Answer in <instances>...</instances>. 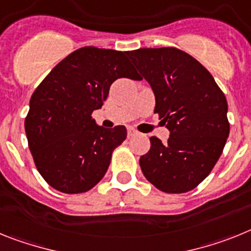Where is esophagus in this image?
I'll return each instance as SVG.
<instances>
[{"label":"esophagus","instance_id":"esophagus-1","mask_svg":"<svg viewBox=\"0 0 251 251\" xmlns=\"http://www.w3.org/2000/svg\"><path fill=\"white\" fill-rule=\"evenodd\" d=\"M135 135H138V131H135L134 128H128V130H127V136H128V138H131V136H135Z\"/></svg>","mask_w":251,"mask_h":251}]
</instances>
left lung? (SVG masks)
<instances>
[{
	"mask_svg": "<svg viewBox=\"0 0 251 251\" xmlns=\"http://www.w3.org/2000/svg\"><path fill=\"white\" fill-rule=\"evenodd\" d=\"M128 55L151 87L154 112L171 132L167 143L150 138L141 171L160 191H191L211 173L228 138L225 95L201 63L177 48H143Z\"/></svg>",
	"mask_w": 251,
	"mask_h": 251,
	"instance_id": "obj_1",
	"label": "left lung"
}]
</instances>
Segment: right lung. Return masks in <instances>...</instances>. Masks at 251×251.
<instances>
[{"instance_id":"right-lung-1","label":"right lung","mask_w":251,"mask_h":251,"mask_svg":"<svg viewBox=\"0 0 251 251\" xmlns=\"http://www.w3.org/2000/svg\"><path fill=\"white\" fill-rule=\"evenodd\" d=\"M128 51L84 47L65 56L35 89L25 131L41 177L63 193H83L103 178L123 125L104 128L92 112L102 107L119 78L141 79Z\"/></svg>"}]
</instances>
